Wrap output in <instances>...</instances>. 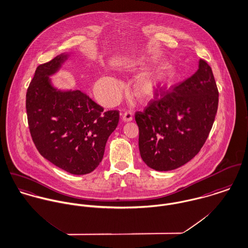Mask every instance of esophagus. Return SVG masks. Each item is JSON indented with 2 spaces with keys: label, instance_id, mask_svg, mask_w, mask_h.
I'll use <instances>...</instances> for the list:
<instances>
[{
  "label": "esophagus",
  "instance_id": "obj_1",
  "mask_svg": "<svg viewBox=\"0 0 248 248\" xmlns=\"http://www.w3.org/2000/svg\"><path fill=\"white\" fill-rule=\"evenodd\" d=\"M133 120V115L130 111H126L123 114V121L124 122H131Z\"/></svg>",
  "mask_w": 248,
  "mask_h": 248
}]
</instances>
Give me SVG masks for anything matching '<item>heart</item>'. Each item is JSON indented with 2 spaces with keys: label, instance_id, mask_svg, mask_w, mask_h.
Wrapping results in <instances>:
<instances>
[{
  "label": "heart",
  "instance_id": "heart-1",
  "mask_svg": "<svg viewBox=\"0 0 248 248\" xmlns=\"http://www.w3.org/2000/svg\"><path fill=\"white\" fill-rule=\"evenodd\" d=\"M141 67L145 64H141ZM177 79V73L172 68H165L157 73L141 78L137 85L138 95L143 99H152L162 93ZM120 82L114 77H104L97 85L98 95L105 102H113L119 92Z\"/></svg>",
  "mask_w": 248,
  "mask_h": 248
}]
</instances>
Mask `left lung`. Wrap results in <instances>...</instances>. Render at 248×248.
Returning a JSON list of instances; mask_svg holds the SVG:
<instances>
[{"instance_id": "obj_1", "label": "left lung", "mask_w": 248, "mask_h": 248, "mask_svg": "<svg viewBox=\"0 0 248 248\" xmlns=\"http://www.w3.org/2000/svg\"><path fill=\"white\" fill-rule=\"evenodd\" d=\"M136 112L140 154L147 166L168 171L200 152L215 121L219 91L211 67L200 60L197 72L173 91Z\"/></svg>"}]
</instances>
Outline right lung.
I'll return each mask as SVG.
<instances>
[{
	"mask_svg": "<svg viewBox=\"0 0 248 248\" xmlns=\"http://www.w3.org/2000/svg\"><path fill=\"white\" fill-rule=\"evenodd\" d=\"M68 56L62 53L37 67L27 92L28 126L44 158L70 174L84 175L102 162L120 114L104 112L81 90L56 88L50 76Z\"/></svg>",
	"mask_w": 248,
	"mask_h": 248,
	"instance_id": "obj_1",
	"label": "right lung"
}]
</instances>
